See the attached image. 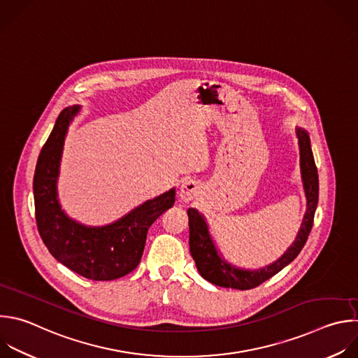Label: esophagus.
<instances>
[{
	"mask_svg": "<svg viewBox=\"0 0 358 358\" xmlns=\"http://www.w3.org/2000/svg\"><path fill=\"white\" fill-rule=\"evenodd\" d=\"M198 194H199V185L192 180H185L181 184L180 191H178V195L184 202L192 201Z\"/></svg>",
	"mask_w": 358,
	"mask_h": 358,
	"instance_id": "34e87169",
	"label": "esophagus"
}]
</instances>
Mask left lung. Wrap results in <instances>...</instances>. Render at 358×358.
Returning <instances> with one entry per match:
<instances>
[{
  "mask_svg": "<svg viewBox=\"0 0 358 358\" xmlns=\"http://www.w3.org/2000/svg\"><path fill=\"white\" fill-rule=\"evenodd\" d=\"M295 134L299 145V164L303 191L306 196V212L303 215L294 243L277 262L270 266L259 270L237 268L226 263L217 253L203 215L199 213L196 209L189 208L187 210L189 219V252L199 274L206 281L223 288H233L241 291L252 289L280 273L301 253L313 224V216L319 199V177L308 132L302 128H296Z\"/></svg>",
  "mask_w": 358,
  "mask_h": 358,
  "instance_id": "left-lung-1",
  "label": "left lung"
}]
</instances>
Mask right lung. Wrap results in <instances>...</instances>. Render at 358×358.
I'll list each match as a JSON object with an SVG mask.
<instances>
[{
    "instance_id": "obj_1",
    "label": "right lung",
    "mask_w": 358,
    "mask_h": 358,
    "mask_svg": "<svg viewBox=\"0 0 358 358\" xmlns=\"http://www.w3.org/2000/svg\"><path fill=\"white\" fill-rule=\"evenodd\" d=\"M80 106L63 109L43 145L34 176L36 224L50 255L71 271L94 281L121 278L141 263L148 230L174 205L176 189L149 199L106 226H85L69 217L57 198L60 160L69 125Z\"/></svg>"
}]
</instances>
